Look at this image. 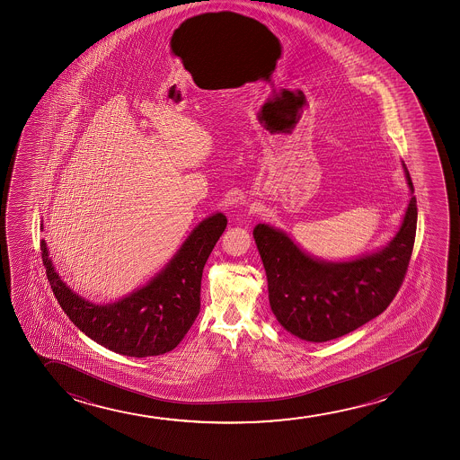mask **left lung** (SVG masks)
<instances>
[{"instance_id": "obj_1", "label": "left lung", "mask_w": 460, "mask_h": 460, "mask_svg": "<svg viewBox=\"0 0 460 460\" xmlns=\"http://www.w3.org/2000/svg\"><path fill=\"white\" fill-rule=\"evenodd\" d=\"M407 182H413L403 164ZM418 208L410 199L402 226L384 250L352 262H323L298 250L286 234L258 225L252 231L278 322L300 340H336L382 314L407 275Z\"/></svg>"}]
</instances>
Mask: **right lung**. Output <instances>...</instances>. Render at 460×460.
<instances>
[{"mask_svg":"<svg viewBox=\"0 0 460 460\" xmlns=\"http://www.w3.org/2000/svg\"><path fill=\"white\" fill-rule=\"evenodd\" d=\"M226 225L223 214L206 218L151 283L105 306L86 302L61 281L44 240L40 254L58 303L83 333L120 355L155 357L172 350L199 314L202 270Z\"/></svg>","mask_w":460,"mask_h":460,"instance_id":"add662e5","label":"right lung"}]
</instances>
